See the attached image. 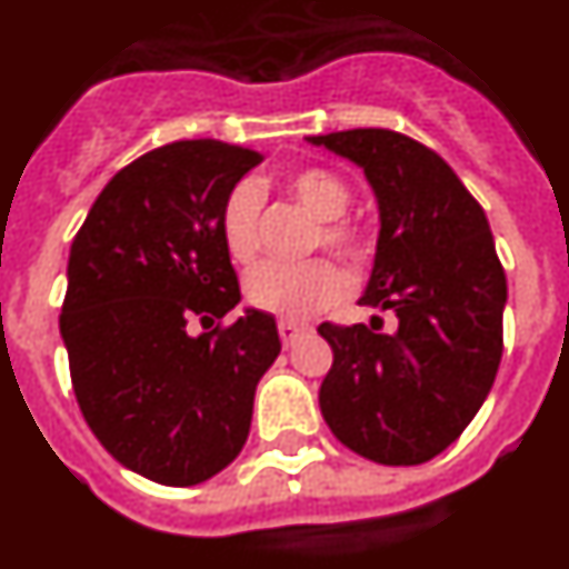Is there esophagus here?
<instances>
[{
    "label": "esophagus",
    "mask_w": 569,
    "mask_h": 569,
    "mask_svg": "<svg viewBox=\"0 0 569 569\" xmlns=\"http://www.w3.org/2000/svg\"><path fill=\"white\" fill-rule=\"evenodd\" d=\"M307 323H298V321H280L277 323V332H280V341L286 343V347H292L295 341H298L300 336H303V332H307Z\"/></svg>",
    "instance_id": "1"
}]
</instances>
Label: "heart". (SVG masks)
Masks as SVG:
<instances>
[{"instance_id":"1","label":"heart","mask_w":569,"mask_h":569,"mask_svg":"<svg viewBox=\"0 0 569 569\" xmlns=\"http://www.w3.org/2000/svg\"><path fill=\"white\" fill-rule=\"evenodd\" d=\"M283 188L298 199L315 219H321V242L338 254L358 260L365 254V237L352 222L341 219L350 208V188L323 167H295L283 176ZM262 193L251 179L237 181L228 190L219 211V233L226 251L237 262H246L257 251V217ZM350 289V274L332 260H309L300 266L286 262H257L242 280V292L254 309L283 318H312L315 312L336 303Z\"/></svg>"}]
</instances>
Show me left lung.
<instances>
[{
    "instance_id": "8db88e82",
    "label": "left lung",
    "mask_w": 569,
    "mask_h": 569,
    "mask_svg": "<svg viewBox=\"0 0 569 569\" xmlns=\"http://www.w3.org/2000/svg\"><path fill=\"white\" fill-rule=\"evenodd\" d=\"M361 167L379 204L361 307L390 309L396 332L332 327L318 390L329 431L381 466H419L475 419L503 352L506 274L489 219L437 152L393 130L309 136Z\"/></svg>"
}]
</instances>
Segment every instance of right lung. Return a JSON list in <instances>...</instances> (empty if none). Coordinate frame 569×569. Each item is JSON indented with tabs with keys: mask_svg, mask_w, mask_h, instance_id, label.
Here are the masks:
<instances>
[{
	"mask_svg": "<svg viewBox=\"0 0 569 569\" xmlns=\"http://www.w3.org/2000/svg\"><path fill=\"white\" fill-rule=\"evenodd\" d=\"M213 138L147 152L98 193L69 251L60 336L100 446L161 486H196L246 446L254 390L280 356L274 315L246 307L219 233L228 190L260 164Z\"/></svg>",
	"mask_w": 569,
	"mask_h": 569,
	"instance_id": "add662e5",
	"label": "right lung"
}]
</instances>
